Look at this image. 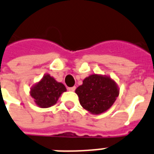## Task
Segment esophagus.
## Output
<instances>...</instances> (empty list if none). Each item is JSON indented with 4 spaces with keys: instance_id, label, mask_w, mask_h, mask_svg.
Listing matches in <instances>:
<instances>
[{
    "instance_id": "esophagus-1",
    "label": "esophagus",
    "mask_w": 154,
    "mask_h": 154,
    "mask_svg": "<svg viewBox=\"0 0 154 154\" xmlns=\"http://www.w3.org/2000/svg\"><path fill=\"white\" fill-rule=\"evenodd\" d=\"M68 90H69V91H74L75 90H76V87L75 86H72V87H69V89Z\"/></svg>"
}]
</instances>
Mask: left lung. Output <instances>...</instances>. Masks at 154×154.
Here are the masks:
<instances>
[{"label":"left lung","instance_id":"obj_1","mask_svg":"<svg viewBox=\"0 0 154 154\" xmlns=\"http://www.w3.org/2000/svg\"><path fill=\"white\" fill-rule=\"evenodd\" d=\"M75 92L83 108L94 115L106 111L119 94L116 82L108 76L92 74L85 77Z\"/></svg>","mask_w":154,"mask_h":154}]
</instances>
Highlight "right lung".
<instances>
[{
	"label": "right lung",
	"instance_id": "right-lung-1",
	"mask_svg": "<svg viewBox=\"0 0 154 154\" xmlns=\"http://www.w3.org/2000/svg\"><path fill=\"white\" fill-rule=\"evenodd\" d=\"M66 90L64 84L56 82L50 74H45L39 82L30 88V94L38 106L48 108L55 105L60 96Z\"/></svg>",
	"mask_w": 154,
	"mask_h": 154
}]
</instances>
